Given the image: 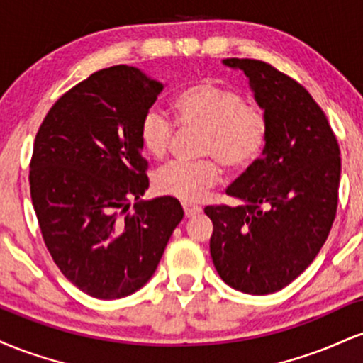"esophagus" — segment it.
Returning <instances> with one entry per match:
<instances>
[{
    "label": "esophagus",
    "instance_id": "obj_1",
    "mask_svg": "<svg viewBox=\"0 0 363 363\" xmlns=\"http://www.w3.org/2000/svg\"><path fill=\"white\" fill-rule=\"evenodd\" d=\"M182 208H184V215L187 216V218H191V216H196V215L201 213V208L196 206V205H191V203H184Z\"/></svg>",
    "mask_w": 363,
    "mask_h": 363
}]
</instances>
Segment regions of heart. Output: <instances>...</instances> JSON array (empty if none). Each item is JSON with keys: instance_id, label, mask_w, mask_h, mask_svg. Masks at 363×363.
Wrapping results in <instances>:
<instances>
[{"instance_id": "1", "label": "heart", "mask_w": 363, "mask_h": 363, "mask_svg": "<svg viewBox=\"0 0 363 363\" xmlns=\"http://www.w3.org/2000/svg\"><path fill=\"white\" fill-rule=\"evenodd\" d=\"M176 124L182 131L201 133L198 162H169L153 176L158 193L182 201H199L220 179V161L230 170L252 165L268 140V118L259 106L247 104L239 90L215 82L187 86L174 101ZM176 124L160 109L141 121L140 138L153 158L167 155Z\"/></svg>"}]
</instances>
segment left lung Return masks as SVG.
<instances>
[{"instance_id":"1","label":"left lung","mask_w":363,"mask_h":363,"mask_svg":"<svg viewBox=\"0 0 363 363\" xmlns=\"http://www.w3.org/2000/svg\"><path fill=\"white\" fill-rule=\"evenodd\" d=\"M242 69L268 118L262 155L227 194L239 206H206L210 252L220 278L251 295L281 290L314 261L335 222L340 147L326 114L301 83L257 60H223Z\"/></svg>"}]
</instances>
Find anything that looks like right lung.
<instances>
[{"label": "right lung", "instance_id": "1", "mask_svg": "<svg viewBox=\"0 0 363 363\" xmlns=\"http://www.w3.org/2000/svg\"><path fill=\"white\" fill-rule=\"evenodd\" d=\"M162 90L138 68L111 66L57 99L35 135L28 181L45 247L95 298L140 290L184 216L176 198L140 199L150 186L141 121Z\"/></svg>", "mask_w": 363, "mask_h": 363}]
</instances>
